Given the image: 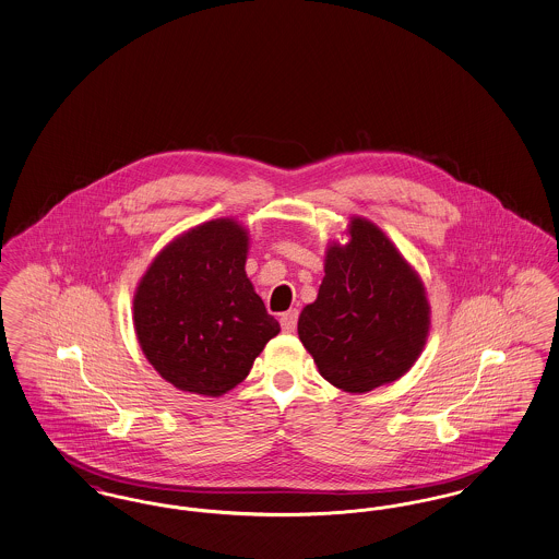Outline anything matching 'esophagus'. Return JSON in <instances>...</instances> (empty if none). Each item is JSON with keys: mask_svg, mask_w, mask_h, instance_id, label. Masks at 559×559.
Returning <instances> with one entry per match:
<instances>
[{"mask_svg": "<svg viewBox=\"0 0 559 559\" xmlns=\"http://www.w3.org/2000/svg\"><path fill=\"white\" fill-rule=\"evenodd\" d=\"M297 317H299V312H297V310H287L285 314H281V326H283V331H285V333H293V331H295V326H297Z\"/></svg>", "mask_w": 559, "mask_h": 559, "instance_id": "esophagus-1", "label": "esophagus"}]
</instances>
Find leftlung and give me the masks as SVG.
I'll return each instance as SVG.
<instances>
[{"instance_id":"obj_1","label":"left lung","mask_w":559,"mask_h":559,"mask_svg":"<svg viewBox=\"0 0 559 559\" xmlns=\"http://www.w3.org/2000/svg\"><path fill=\"white\" fill-rule=\"evenodd\" d=\"M346 245H329L317 301L297 322L320 374L365 394L408 371L426 346L429 304L419 274L365 217H352Z\"/></svg>"}]
</instances>
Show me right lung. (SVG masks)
I'll return each instance as SVG.
<instances>
[{
	"label": "right lung",
	"mask_w": 559,
	"mask_h": 559,
	"mask_svg": "<svg viewBox=\"0 0 559 559\" xmlns=\"http://www.w3.org/2000/svg\"><path fill=\"white\" fill-rule=\"evenodd\" d=\"M247 249L249 235L237 219H212L163 247L138 283V344L182 392L226 394L281 331L247 278Z\"/></svg>",
	"instance_id": "obj_1"
}]
</instances>
